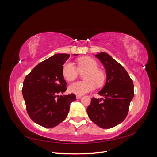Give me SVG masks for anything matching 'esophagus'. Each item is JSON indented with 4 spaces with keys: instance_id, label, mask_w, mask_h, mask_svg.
Segmentation results:
<instances>
[{
    "instance_id": "esophagus-1",
    "label": "esophagus",
    "mask_w": 157,
    "mask_h": 157,
    "mask_svg": "<svg viewBox=\"0 0 157 157\" xmlns=\"http://www.w3.org/2000/svg\"><path fill=\"white\" fill-rule=\"evenodd\" d=\"M82 98V96L81 95H77L76 96V98H77V99H80V98Z\"/></svg>"
}]
</instances>
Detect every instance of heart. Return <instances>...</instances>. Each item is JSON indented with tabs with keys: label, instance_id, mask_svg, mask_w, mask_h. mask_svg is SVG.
<instances>
[{
	"label": "heart",
	"instance_id": "b5f03b06",
	"mask_svg": "<svg viewBox=\"0 0 157 157\" xmlns=\"http://www.w3.org/2000/svg\"><path fill=\"white\" fill-rule=\"evenodd\" d=\"M78 68L83 74L84 81H78L69 86V91L71 93L77 95L83 94L92 92L96 88V86L103 84L105 79V75L102 71L98 68L97 62L93 58L84 57L79 58L78 60ZM79 74L78 69L71 61H66L62 68V74L67 81L71 82L76 79Z\"/></svg>",
	"mask_w": 157,
	"mask_h": 157
}]
</instances>
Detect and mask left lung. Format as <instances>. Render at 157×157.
Segmentation results:
<instances>
[{"label":"left lung","instance_id":"1","mask_svg":"<svg viewBox=\"0 0 157 157\" xmlns=\"http://www.w3.org/2000/svg\"><path fill=\"white\" fill-rule=\"evenodd\" d=\"M106 72V83L98 94L104 98H92L87 113L93 122L108 129L123 122L134 97V85L126 70L106 53L96 55Z\"/></svg>","mask_w":157,"mask_h":157}]
</instances>
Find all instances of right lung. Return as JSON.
<instances>
[{
  "mask_svg": "<svg viewBox=\"0 0 157 157\" xmlns=\"http://www.w3.org/2000/svg\"><path fill=\"white\" fill-rule=\"evenodd\" d=\"M69 57V54L59 53L41 62L23 82L22 93L29 117L47 128L63 122L70 104L76 100L74 94L59 96L67 90L62 68Z\"/></svg>",
  "mask_w": 157,
  "mask_h": 157,
  "instance_id": "obj_1",
  "label": "right lung"
}]
</instances>
